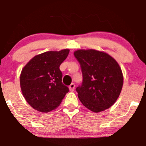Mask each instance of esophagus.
Wrapping results in <instances>:
<instances>
[{"mask_svg": "<svg viewBox=\"0 0 146 146\" xmlns=\"http://www.w3.org/2000/svg\"><path fill=\"white\" fill-rule=\"evenodd\" d=\"M75 84H71V85H70V86H69V90L71 92H73L74 91V90H75Z\"/></svg>", "mask_w": 146, "mask_h": 146, "instance_id": "1", "label": "esophagus"}]
</instances>
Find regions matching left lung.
Returning <instances> with one entry per match:
<instances>
[{
  "instance_id": "1",
  "label": "left lung",
  "mask_w": 146,
  "mask_h": 146,
  "mask_svg": "<svg viewBox=\"0 0 146 146\" xmlns=\"http://www.w3.org/2000/svg\"><path fill=\"white\" fill-rule=\"evenodd\" d=\"M82 69L83 81L76 91L81 102L92 112L110 108L121 94L122 71L117 62L104 52L78 50L74 52Z\"/></svg>"
}]
</instances>
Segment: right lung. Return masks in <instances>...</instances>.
Masks as SVG:
<instances>
[{"instance_id": "1", "label": "right lung", "mask_w": 146, "mask_h": 146, "mask_svg": "<svg viewBox=\"0 0 146 146\" xmlns=\"http://www.w3.org/2000/svg\"><path fill=\"white\" fill-rule=\"evenodd\" d=\"M69 53V49L46 52L35 56L22 69V94L28 104L38 111L54 110L69 92V88L62 84L59 69Z\"/></svg>"}]
</instances>
